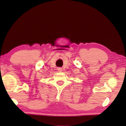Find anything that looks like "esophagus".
Masks as SVG:
<instances>
[{
    "label": "esophagus",
    "mask_w": 126,
    "mask_h": 126,
    "mask_svg": "<svg viewBox=\"0 0 126 126\" xmlns=\"http://www.w3.org/2000/svg\"><path fill=\"white\" fill-rule=\"evenodd\" d=\"M57 70H58V71H59V72H61V71H62L63 69H62V68L59 67V68H57Z\"/></svg>",
    "instance_id": "1"
}]
</instances>
